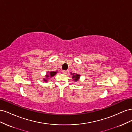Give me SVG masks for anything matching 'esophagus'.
Instances as JSON below:
<instances>
[{
	"label": "esophagus",
	"mask_w": 132,
	"mask_h": 132,
	"mask_svg": "<svg viewBox=\"0 0 132 132\" xmlns=\"http://www.w3.org/2000/svg\"><path fill=\"white\" fill-rule=\"evenodd\" d=\"M62 73L64 74H66L67 73V70H62Z\"/></svg>",
	"instance_id": "1"
}]
</instances>
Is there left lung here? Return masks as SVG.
<instances>
[{
	"label": "left lung",
	"instance_id": "1",
	"mask_svg": "<svg viewBox=\"0 0 132 132\" xmlns=\"http://www.w3.org/2000/svg\"><path fill=\"white\" fill-rule=\"evenodd\" d=\"M71 74L73 75L72 78L75 81H77L79 79V78H80V75H79V74H75V73H73V74L71 73Z\"/></svg>",
	"mask_w": 132,
	"mask_h": 132
}]
</instances>
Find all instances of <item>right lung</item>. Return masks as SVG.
I'll use <instances>...</instances> for the list:
<instances>
[{
    "label": "right lung",
    "mask_w": 132,
    "mask_h": 132,
    "mask_svg": "<svg viewBox=\"0 0 132 132\" xmlns=\"http://www.w3.org/2000/svg\"><path fill=\"white\" fill-rule=\"evenodd\" d=\"M48 74H47L46 79H43V81L45 82L47 81V80L48 79V78L54 77V76L57 74V71H51V72H48Z\"/></svg>",
    "instance_id": "obj_1"
}]
</instances>
